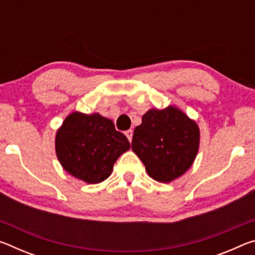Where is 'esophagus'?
I'll return each instance as SVG.
<instances>
[{
  "label": "esophagus",
  "instance_id": "esophagus-1",
  "mask_svg": "<svg viewBox=\"0 0 255 255\" xmlns=\"http://www.w3.org/2000/svg\"><path fill=\"white\" fill-rule=\"evenodd\" d=\"M125 133H126V136L129 139V141H131V139H132V130H131V129H129V130H127Z\"/></svg>",
  "mask_w": 255,
  "mask_h": 255
}]
</instances>
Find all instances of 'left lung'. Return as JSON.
Segmentation results:
<instances>
[{
  "mask_svg": "<svg viewBox=\"0 0 255 255\" xmlns=\"http://www.w3.org/2000/svg\"><path fill=\"white\" fill-rule=\"evenodd\" d=\"M200 130L195 120L174 106L149 109L133 130L131 149L155 181L169 183L195 162Z\"/></svg>",
  "mask_w": 255,
  "mask_h": 255,
  "instance_id": "left-lung-1",
  "label": "left lung"
}]
</instances>
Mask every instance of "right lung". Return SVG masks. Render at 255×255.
Returning a JSON list of instances; mask_svg holds the SVG:
<instances>
[{"label": "right lung", "instance_id": "right-lung-1", "mask_svg": "<svg viewBox=\"0 0 255 255\" xmlns=\"http://www.w3.org/2000/svg\"><path fill=\"white\" fill-rule=\"evenodd\" d=\"M130 148L127 137L100 114L68 115L55 138L56 155L67 173L86 183L108 179L120 155Z\"/></svg>", "mask_w": 255, "mask_h": 255}]
</instances>
